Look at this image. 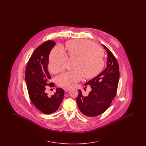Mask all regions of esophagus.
Listing matches in <instances>:
<instances>
[{"mask_svg": "<svg viewBox=\"0 0 146 146\" xmlns=\"http://www.w3.org/2000/svg\"><path fill=\"white\" fill-rule=\"evenodd\" d=\"M63 90H64L65 92H68V91H70V88H64L63 89Z\"/></svg>", "mask_w": 146, "mask_h": 146, "instance_id": "1", "label": "esophagus"}]
</instances>
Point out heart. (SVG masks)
<instances>
[{
	"label": "heart",
	"instance_id": "obj_1",
	"mask_svg": "<svg viewBox=\"0 0 146 146\" xmlns=\"http://www.w3.org/2000/svg\"><path fill=\"white\" fill-rule=\"evenodd\" d=\"M70 58H76L72 72L63 73L56 78V83L61 87L74 86L84 76L90 79L97 76L104 66L103 50L97 44L86 39L73 40L67 44ZM68 56L60 45L52 50L49 57V68L53 73L64 70Z\"/></svg>",
	"mask_w": 146,
	"mask_h": 146
}]
</instances>
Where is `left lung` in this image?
<instances>
[{"instance_id":"1","label":"left lung","mask_w":146,"mask_h":146,"mask_svg":"<svg viewBox=\"0 0 146 146\" xmlns=\"http://www.w3.org/2000/svg\"><path fill=\"white\" fill-rule=\"evenodd\" d=\"M108 54L107 68L97 76L85 84L84 90L90 86L91 91L84 96L78 90L76 103L80 111L87 117H96L104 113L115 97L119 78V67L115 56L104 45Z\"/></svg>"}]
</instances>
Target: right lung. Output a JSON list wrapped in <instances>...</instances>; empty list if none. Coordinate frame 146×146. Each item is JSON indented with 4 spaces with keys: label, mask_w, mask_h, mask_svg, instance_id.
I'll return each mask as SVG.
<instances>
[{
    "label": "right lung",
    "mask_w": 146,
    "mask_h": 146,
    "mask_svg": "<svg viewBox=\"0 0 146 146\" xmlns=\"http://www.w3.org/2000/svg\"><path fill=\"white\" fill-rule=\"evenodd\" d=\"M55 42H44L35 50L28 61L25 73V79L30 99L36 108L46 114L55 112L62 102L64 90L57 88L54 95L49 96L45 90L54 87L49 83L51 76L48 70L49 54L55 46Z\"/></svg>",
    "instance_id": "obj_1"
}]
</instances>
